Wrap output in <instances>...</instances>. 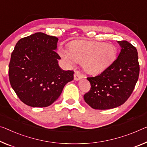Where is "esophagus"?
<instances>
[{"mask_svg":"<svg viewBox=\"0 0 147 147\" xmlns=\"http://www.w3.org/2000/svg\"><path fill=\"white\" fill-rule=\"evenodd\" d=\"M83 78L82 75H81V72L79 71H76L75 72V74H74V80L78 81L79 80H80Z\"/></svg>","mask_w":147,"mask_h":147,"instance_id":"1","label":"esophagus"}]
</instances>
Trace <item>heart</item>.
<instances>
[{
    "label": "heart",
    "instance_id": "1",
    "mask_svg": "<svg viewBox=\"0 0 147 147\" xmlns=\"http://www.w3.org/2000/svg\"><path fill=\"white\" fill-rule=\"evenodd\" d=\"M117 51L115 46L103 42L79 40L69 46V52L62 50L60 55L69 64L76 60L83 62L84 70L88 74H96L103 71L114 62Z\"/></svg>",
    "mask_w": 147,
    "mask_h": 147
}]
</instances>
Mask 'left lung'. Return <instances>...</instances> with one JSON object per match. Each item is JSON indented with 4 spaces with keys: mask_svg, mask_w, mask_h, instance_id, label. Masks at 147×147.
<instances>
[{
    "mask_svg": "<svg viewBox=\"0 0 147 147\" xmlns=\"http://www.w3.org/2000/svg\"><path fill=\"white\" fill-rule=\"evenodd\" d=\"M118 42L121 47L118 58L100 74L87 78L91 89L83 98L94 109H111L123 105L134 91L139 79L137 49L127 40Z\"/></svg>",
    "mask_w": 147,
    "mask_h": 147,
    "instance_id": "left-lung-1",
    "label": "left lung"
}]
</instances>
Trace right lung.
<instances>
[{"instance_id": "obj_1", "label": "right lung", "mask_w": 147, "mask_h": 147, "mask_svg": "<svg viewBox=\"0 0 147 147\" xmlns=\"http://www.w3.org/2000/svg\"><path fill=\"white\" fill-rule=\"evenodd\" d=\"M58 39L43 33L22 38L11 55L8 76L11 86L22 102L31 107H47L56 100L73 70L58 66L60 56L55 51Z\"/></svg>"}]
</instances>
